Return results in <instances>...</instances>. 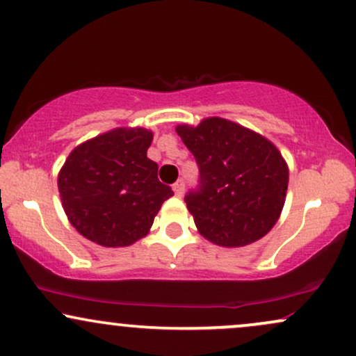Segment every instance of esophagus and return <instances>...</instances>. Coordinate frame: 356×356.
<instances>
[{
    "label": "esophagus",
    "instance_id": "esophagus-1",
    "mask_svg": "<svg viewBox=\"0 0 356 356\" xmlns=\"http://www.w3.org/2000/svg\"><path fill=\"white\" fill-rule=\"evenodd\" d=\"M184 187H186V184H184V181H177L172 186V189H174L175 195H177V197H181V195L184 194Z\"/></svg>",
    "mask_w": 356,
    "mask_h": 356
}]
</instances>
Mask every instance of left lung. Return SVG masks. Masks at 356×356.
I'll list each match as a JSON object with an SVG mask.
<instances>
[{
    "label": "left lung",
    "mask_w": 356,
    "mask_h": 356,
    "mask_svg": "<svg viewBox=\"0 0 356 356\" xmlns=\"http://www.w3.org/2000/svg\"><path fill=\"white\" fill-rule=\"evenodd\" d=\"M177 134L194 155L199 184L184 197L204 238L226 248L254 243L271 231L288 191V165L264 137L226 118Z\"/></svg>",
    "instance_id": "obj_1"
}]
</instances>
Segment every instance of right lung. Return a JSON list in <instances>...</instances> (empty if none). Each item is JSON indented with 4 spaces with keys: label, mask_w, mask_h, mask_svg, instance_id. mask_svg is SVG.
<instances>
[{
    "label": "right lung",
    "mask_w": 356,
    "mask_h": 356,
    "mask_svg": "<svg viewBox=\"0 0 356 356\" xmlns=\"http://www.w3.org/2000/svg\"><path fill=\"white\" fill-rule=\"evenodd\" d=\"M152 132L115 129L76 147L58 175L68 219L81 236L107 248L144 238L172 189L147 157Z\"/></svg>",
    "instance_id": "right-lung-1"
}]
</instances>
